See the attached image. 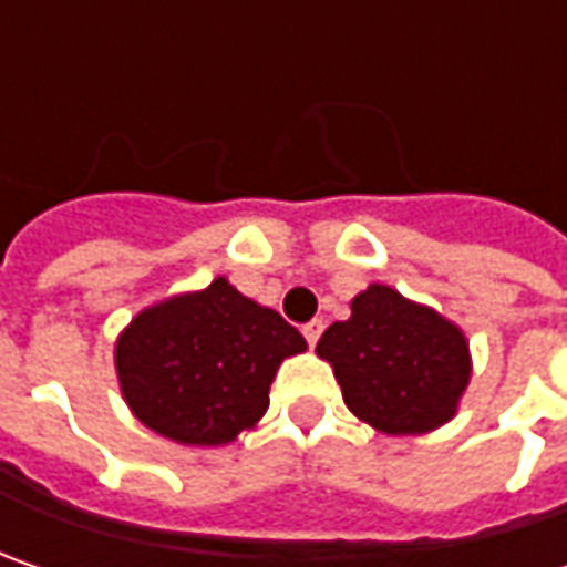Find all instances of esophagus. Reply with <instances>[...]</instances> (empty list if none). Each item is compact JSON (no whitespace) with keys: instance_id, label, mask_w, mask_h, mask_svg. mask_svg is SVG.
Here are the masks:
<instances>
[{"instance_id":"34e87169","label":"esophagus","mask_w":567,"mask_h":567,"mask_svg":"<svg viewBox=\"0 0 567 567\" xmlns=\"http://www.w3.org/2000/svg\"><path fill=\"white\" fill-rule=\"evenodd\" d=\"M321 331H324V324L321 321H309V324H302V338L309 347H316L318 338H321Z\"/></svg>"}]
</instances>
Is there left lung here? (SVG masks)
I'll list each match as a JSON object with an SVG mask.
<instances>
[{"label":"left lung","mask_w":567,"mask_h":567,"mask_svg":"<svg viewBox=\"0 0 567 567\" xmlns=\"http://www.w3.org/2000/svg\"><path fill=\"white\" fill-rule=\"evenodd\" d=\"M316 353L334 365L343 403L388 435L447 423L470 379L464 334L381 284L353 299V316L334 321Z\"/></svg>","instance_id":"8db88e82"}]
</instances>
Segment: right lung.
<instances>
[{"label":"right lung","mask_w":567,"mask_h":567,"mask_svg":"<svg viewBox=\"0 0 567 567\" xmlns=\"http://www.w3.org/2000/svg\"><path fill=\"white\" fill-rule=\"evenodd\" d=\"M302 350L293 324L217 277L144 309L116 343V369L147 429L179 445H227L265 416L277 365Z\"/></svg>","instance_id":"obj_1"}]
</instances>
